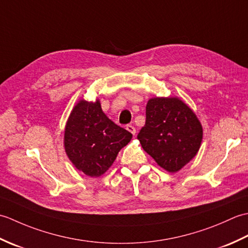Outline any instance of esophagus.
<instances>
[{"label":"esophagus","mask_w":248,"mask_h":248,"mask_svg":"<svg viewBox=\"0 0 248 248\" xmlns=\"http://www.w3.org/2000/svg\"><path fill=\"white\" fill-rule=\"evenodd\" d=\"M125 129H127L130 133H132L133 135H135V133H136V129L133 127V125L128 124V125H127V128H125Z\"/></svg>","instance_id":"1"}]
</instances>
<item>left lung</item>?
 <instances>
[{
    "mask_svg": "<svg viewBox=\"0 0 248 248\" xmlns=\"http://www.w3.org/2000/svg\"><path fill=\"white\" fill-rule=\"evenodd\" d=\"M138 140L157 165L177 172L197 155L202 127L182 100L156 97L149 99L146 105V123Z\"/></svg>",
    "mask_w": 248,
    "mask_h": 248,
    "instance_id": "1",
    "label": "left lung"
}]
</instances>
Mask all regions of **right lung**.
I'll list each match as a JSON object with an SVG mask.
<instances>
[{"label":"right lung","mask_w":248,"mask_h":248,"mask_svg":"<svg viewBox=\"0 0 248 248\" xmlns=\"http://www.w3.org/2000/svg\"><path fill=\"white\" fill-rule=\"evenodd\" d=\"M132 139L103 113L99 100H81L67 120L65 151L78 170L89 177H100L112 166L121 148Z\"/></svg>","instance_id":"add662e5"}]
</instances>
